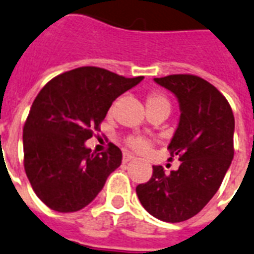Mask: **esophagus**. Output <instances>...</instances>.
I'll return each instance as SVG.
<instances>
[{"mask_svg": "<svg viewBox=\"0 0 254 254\" xmlns=\"http://www.w3.org/2000/svg\"><path fill=\"white\" fill-rule=\"evenodd\" d=\"M134 159V156H131L130 154H127V152H124L123 154V162L124 163H127L130 162V160Z\"/></svg>", "mask_w": 254, "mask_h": 254, "instance_id": "obj_1", "label": "esophagus"}]
</instances>
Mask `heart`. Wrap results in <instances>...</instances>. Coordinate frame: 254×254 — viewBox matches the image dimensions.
Masks as SVG:
<instances>
[{"mask_svg": "<svg viewBox=\"0 0 254 254\" xmlns=\"http://www.w3.org/2000/svg\"><path fill=\"white\" fill-rule=\"evenodd\" d=\"M146 104H147V108L159 106L171 107L168 98L164 94H160V92H150L147 95V98H146ZM125 145L130 150H133L134 152L143 155V154H147L151 150L154 142L150 138L143 137V135H130V137H127L125 139Z\"/></svg>", "mask_w": 254, "mask_h": 254, "instance_id": "b5f03b06", "label": "heart"}]
</instances>
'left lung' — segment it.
<instances>
[{
    "label": "left lung",
    "mask_w": 254,
    "mask_h": 254,
    "mask_svg": "<svg viewBox=\"0 0 254 254\" xmlns=\"http://www.w3.org/2000/svg\"><path fill=\"white\" fill-rule=\"evenodd\" d=\"M176 95L180 123L168 145L177 171L152 166L151 179L135 188L142 206L163 222L179 223L213 198L234 158L235 119L223 94L203 78L172 74L154 79Z\"/></svg>",
    "instance_id": "1"
}]
</instances>
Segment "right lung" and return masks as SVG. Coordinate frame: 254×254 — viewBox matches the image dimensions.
I'll return each mask as SVG.
<instances>
[{
	"label": "right lung",
	"instance_id": "right-lung-1",
	"mask_svg": "<svg viewBox=\"0 0 254 254\" xmlns=\"http://www.w3.org/2000/svg\"><path fill=\"white\" fill-rule=\"evenodd\" d=\"M142 79L82 66L41 88L23 127V164L31 187L49 209H83L120 167L117 146L108 143L107 151L92 154L84 142L100 130L113 100Z\"/></svg>",
	"mask_w": 254,
	"mask_h": 254
}]
</instances>
